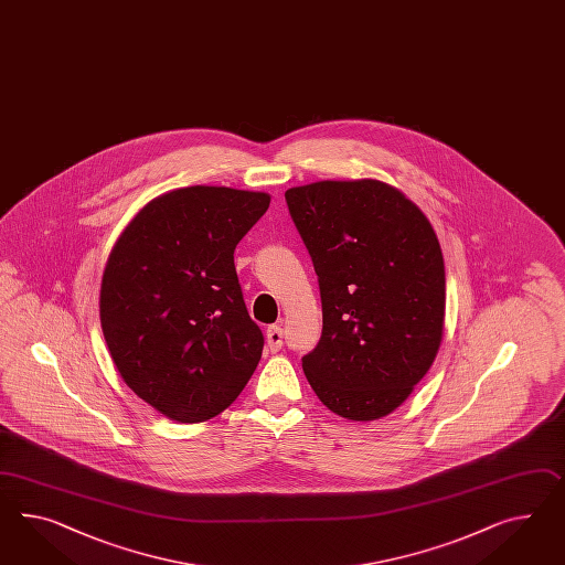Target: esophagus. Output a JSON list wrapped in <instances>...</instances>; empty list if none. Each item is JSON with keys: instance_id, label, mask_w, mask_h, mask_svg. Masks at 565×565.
<instances>
[{"instance_id": "obj_1", "label": "esophagus", "mask_w": 565, "mask_h": 565, "mask_svg": "<svg viewBox=\"0 0 565 565\" xmlns=\"http://www.w3.org/2000/svg\"><path fill=\"white\" fill-rule=\"evenodd\" d=\"M267 345H269V350L279 351L281 350V345H284V329L279 327V324H271V327H267Z\"/></svg>"}]
</instances>
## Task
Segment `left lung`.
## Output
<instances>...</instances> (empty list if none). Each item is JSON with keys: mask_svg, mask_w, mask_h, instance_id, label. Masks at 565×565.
<instances>
[{"mask_svg": "<svg viewBox=\"0 0 565 565\" xmlns=\"http://www.w3.org/2000/svg\"><path fill=\"white\" fill-rule=\"evenodd\" d=\"M286 201L321 288L322 335L302 358L306 379L337 415L381 419L440 350L438 236L412 199L374 179L291 186Z\"/></svg>", "mask_w": 565, "mask_h": 565, "instance_id": "1", "label": "left lung"}]
</instances>
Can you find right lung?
Wrapping results in <instances>:
<instances>
[{
	"mask_svg": "<svg viewBox=\"0 0 565 565\" xmlns=\"http://www.w3.org/2000/svg\"><path fill=\"white\" fill-rule=\"evenodd\" d=\"M271 198L184 186L152 199L125 226L100 286V324L125 384L172 422L230 407L259 364L234 248Z\"/></svg>",
	"mask_w": 565,
	"mask_h": 565,
	"instance_id": "right-lung-1",
	"label": "right lung"
}]
</instances>
